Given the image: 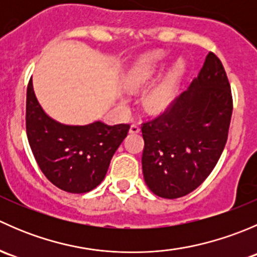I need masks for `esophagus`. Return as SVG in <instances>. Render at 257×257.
Returning <instances> with one entry per match:
<instances>
[{
    "mask_svg": "<svg viewBox=\"0 0 257 257\" xmlns=\"http://www.w3.org/2000/svg\"><path fill=\"white\" fill-rule=\"evenodd\" d=\"M129 132H131L132 134L139 133V132H141V125H139V123H132Z\"/></svg>",
    "mask_w": 257,
    "mask_h": 257,
    "instance_id": "34e87169",
    "label": "esophagus"
}]
</instances>
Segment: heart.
Wrapping results in <instances>:
<instances>
[{"label":"heart","instance_id":"b5f03b06","mask_svg":"<svg viewBox=\"0 0 257 257\" xmlns=\"http://www.w3.org/2000/svg\"><path fill=\"white\" fill-rule=\"evenodd\" d=\"M162 59V53L154 52L148 56H145L133 73L131 74L128 79V84L133 89H139L145 85L149 84L154 78V74L157 72V67L159 61ZM184 72V64L181 62H177L172 68L169 69L165 77L148 93L147 95V105L153 110H158L164 108L169 104L174 98L179 79Z\"/></svg>","mask_w":257,"mask_h":257}]
</instances>
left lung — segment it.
<instances>
[{"mask_svg":"<svg viewBox=\"0 0 257 257\" xmlns=\"http://www.w3.org/2000/svg\"><path fill=\"white\" fill-rule=\"evenodd\" d=\"M231 114L226 72L209 52L189 89L142 124V165L150 190L160 198L177 199L201 185L224 150Z\"/></svg>","mask_w":257,"mask_h":257,"instance_id":"obj_1","label":"left lung"}]
</instances>
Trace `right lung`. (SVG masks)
<instances>
[{
    "label": "right lung",
    "mask_w": 257,
    "mask_h": 257,
    "mask_svg": "<svg viewBox=\"0 0 257 257\" xmlns=\"http://www.w3.org/2000/svg\"><path fill=\"white\" fill-rule=\"evenodd\" d=\"M129 124L64 125L43 112L27 87L26 132L38 167L53 185L67 193H88L104 179L112 157L128 134Z\"/></svg>",
    "instance_id": "obj_1"
}]
</instances>
